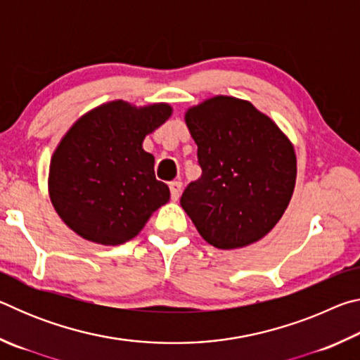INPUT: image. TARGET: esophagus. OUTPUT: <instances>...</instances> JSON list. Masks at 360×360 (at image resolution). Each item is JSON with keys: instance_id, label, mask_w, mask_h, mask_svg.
Instances as JSON below:
<instances>
[{"instance_id": "esophagus-1", "label": "esophagus", "mask_w": 360, "mask_h": 360, "mask_svg": "<svg viewBox=\"0 0 360 360\" xmlns=\"http://www.w3.org/2000/svg\"><path fill=\"white\" fill-rule=\"evenodd\" d=\"M169 192H172V200L173 202H178L179 197H181V192H182V184L179 181H173L172 184H169Z\"/></svg>"}]
</instances>
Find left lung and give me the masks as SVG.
<instances>
[{
    "mask_svg": "<svg viewBox=\"0 0 360 360\" xmlns=\"http://www.w3.org/2000/svg\"><path fill=\"white\" fill-rule=\"evenodd\" d=\"M186 124L202 178L181 197L198 233L217 249L259 241L283 217L297 178L294 146L252 103L217 95L192 106Z\"/></svg>",
    "mask_w": 360,
    "mask_h": 360,
    "instance_id": "8db88e82",
    "label": "left lung"
}]
</instances>
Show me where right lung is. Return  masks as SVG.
Returning <instances> with one entry per match:
<instances>
[{"label": "right lung", "instance_id": "add662e5", "mask_svg": "<svg viewBox=\"0 0 360 360\" xmlns=\"http://www.w3.org/2000/svg\"><path fill=\"white\" fill-rule=\"evenodd\" d=\"M172 112L168 103L138 108L115 100L72 124L49 167L51 202L72 231L98 245H122L168 203L169 188L155 179L154 155L143 141Z\"/></svg>", "mask_w": 360, "mask_h": 360}]
</instances>
